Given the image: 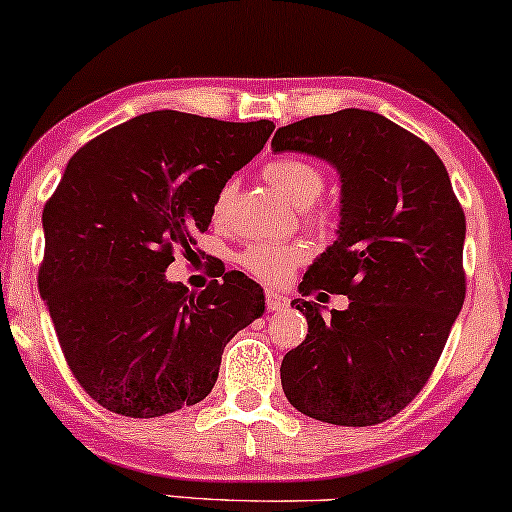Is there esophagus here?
Segmentation results:
<instances>
[{"label":"esophagus","mask_w":512,"mask_h":512,"mask_svg":"<svg viewBox=\"0 0 512 512\" xmlns=\"http://www.w3.org/2000/svg\"><path fill=\"white\" fill-rule=\"evenodd\" d=\"M265 305H268L270 313H275V310L287 308L289 298L282 296V294H277V291H265Z\"/></svg>","instance_id":"1"}]
</instances>
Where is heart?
Segmentation results:
<instances>
[{"label": "heart", "instance_id": "heart-1", "mask_svg": "<svg viewBox=\"0 0 512 512\" xmlns=\"http://www.w3.org/2000/svg\"><path fill=\"white\" fill-rule=\"evenodd\" d=\"M263 178L272 185L277 195H282L294 207H308L324 190V176L315 164L301 157H280L265 164ZM235 197V183L223 185L214 204V216L223 218ZM303 251L298 247L277 242H258L242 254V265L251 275L268 284H280L291 275L296 263H301Z\"/></svg>", "mask_w": 512, "mask_h": 512}]
</instances>
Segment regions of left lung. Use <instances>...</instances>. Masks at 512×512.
I'll return each instance as SVG.
<instances>
[{
    "mask_svg": "<svg viewBox=\"0 0 512 512\" xmlns=\"http://www.w3.org/2000/svg\"><path fill=\"white\" fill-rule=\"evenodd\" d=\"M275 152H308L341 176L336 242L305 272L303 296H348V308L296 298L308 336L280 376L301 414L376 426L421 393L466 298V216L442 159L369 110H338L277 129Z\"/></svg>",
    "mask_w": 512,
    "mask_h": 512,
    "instance_id": "1",
    "label": "left lung"
}]
</instances>
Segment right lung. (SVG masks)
Masks as SVG:
<instances>
[{
    "label": "right lung",
    "mask_w": 512,
    "mask_h": 512,
    "mask_svg": "<svg viewBox=\"0 0 512 512\" xmlns=\"http://www.w3.org/2000/svg\"><path fill=\"white\" fill-rule=\"evenodd\" d=\"M272 129L155 110L72 155L42 214L39 294L65 362L101 407L155 418L202 402L225 345L263 315V289L242 272L199 294L164 272Z\"/></svg>",
    "instance_id": "1"
}]
</instances>
